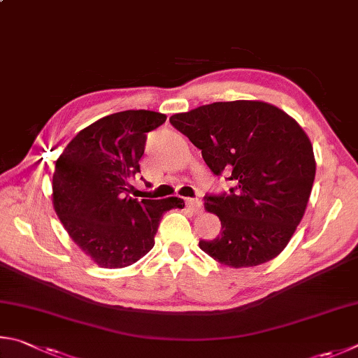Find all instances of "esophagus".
Returning <instances> with one entry per match:
<instances>
[{
    "mask_svg": "<svg viewBox=\"0 0 358 358\" xmlns=\"http://www.w3.org/2000/svg\"><path fill=\"white\" fill-rule=\"evenodd\" d=\"M185 204H187V208L192 209L193 212H199L203 208V203L199 201L198 198H185Z\"/></svg>",
    "mask_w": 358,
    "mask_h": 358,
    "instance_id": "esophagus-1",
    "label": "esophagus"
}]
</instances>
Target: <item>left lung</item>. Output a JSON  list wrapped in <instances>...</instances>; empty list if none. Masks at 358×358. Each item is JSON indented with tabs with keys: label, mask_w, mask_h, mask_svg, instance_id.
I'll return each instance as SVG.
<instances>
[{
	"label": "left lung",
	"mask_w": 358,
	"mask_h": 358,
	"mask_svg": "<svg viewBox=\"0 0 358 358\" xmlns=\"http://www.w3.org/2000/svg\"><path fill=\"white\" fill-rule=\"evenodd\" d=\"M169 122L201 150L212 173H227L233 182L229 193L204 196L222 231L199 241V248L234 268L278 256L302 220L315 182V154L302 127L258 100L203 105Z\"/></svg>",
	"instance_id": "8db88e82"
}]
</instances>
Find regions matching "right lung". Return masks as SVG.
I'll list each match as a JSON object with an SVG mask.
<instances>
[{
  "label": "right lung",
  "instance_id": "obj_1",
  "mask_svg": "<svg viewBox=\"0 0 358 358\" xmlns=\"http://www.w3.org/2000/svg\"><path fill=\"white\" fill-rule=\"evenodd\" d=\"M166 121L162 113L127 110L78 131L56 160L53 206L72 241L105 268L131 266L154 247L166 210L182 209L180 198H131L148 131Z\"/></svg>",
  "mask_w": 358,
  "mask_h": 358
}]
</instances>
